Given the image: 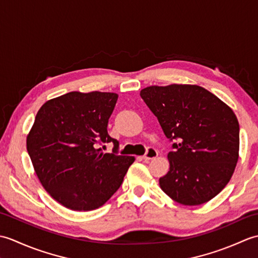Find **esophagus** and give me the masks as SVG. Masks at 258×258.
<instances>
[{
  "mask_svg": "<svg viewBox=\"0 0 258 258\" xmlns=\"http://www.w3.org/2000/svg\"><path fill=\"white\" fill-rule=\"evenodd\" d=\"M157 155H158V153L154 149V147H149L145 153V155L143 156V158L145 161H151V160H154V158H156Z\"/></svg>",
  "mask_w": 258,
  "mask_h": 258,
  "instance_id": "1",
  "label": "esophagus"
}]
</instances>
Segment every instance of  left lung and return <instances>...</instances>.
<instances>
[{
    "label": "left lung",
    "instance_id": "1",
    "mask_svg": "<svg viewBox=\"0 0 258 258\" xmlns=\"http://www.w3.org/2000/svg\"><path fill=\"white\" fill-rule=\"evenodd\" d=\"M174 141L164 193L183 205H201L225 187L238 161L239 124L232 108L199 85L149 86L140 93Z\"/></svg>",
    "mask_w": 258,
    "mask_h": 258
}]
</instances>
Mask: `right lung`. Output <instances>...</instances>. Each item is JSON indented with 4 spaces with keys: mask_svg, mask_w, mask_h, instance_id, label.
Segmentation results:
<instances>
[{
    "mask_svg": "<svg viewBox=\"0 0 258 258\" xmlns=\"http://www.w3.org/2000/svg\"><path fill=\"white\" fill-rule=\"evenodd\" d=\"M118 95L106 92H70L38 109L26 138L34 171L43 187L72 211H92L122 185L134 156L117 155L118 141L107 133ZM114 144L103 153L98 144Z\"/></svg>",
    "mask_w": 258,
    "mask_h": 258,
    "instance_id": "1",
    "label": "right lung"
}]
</instances>
